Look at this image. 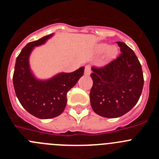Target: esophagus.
I'll return each mask as SVG.
<instances>
[{
	"mask_svg": "<svg viewBox=\"0 0 159 159\" xmlns=\"http://www.w3.org/2000/svg\"><path fill=\"white\" fill-rule=\"evenodd\" d=\"M84 74L86 75H89L91 74V67H90V65H86L85 70H84Z\"/></svg>",
	"mask_w": 159,
	"mask_h": 159,
	"instance_id": "esophagus-1",
	"label": "esophagus"
}]
</instances>
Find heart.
I'll return each mask as SVG.
<instances>
[{"instance_id": "heart-1", "label": "heart", "mask_w": 159, "mask_h": 159, "mask_svg": "<svg viewBox=\"0 0 159 159\" xmlns=\"http://www.w3.org/2000/svg\"><path fill=\"white\" fill-rule=\"evenodd\" d=\"M97 51L98 52H102L106 51V59L107 60H111L114 58H116L118 54V48L116 46H109L106 43H101L97 47Z\"/></svg>"}]
</instances>
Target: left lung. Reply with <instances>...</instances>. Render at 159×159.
Segmentation results:
<instances>
[{
	"instance_id": "left-lung-1",
	"label": "left lung",
	"mask_w": 159,
	"mask_h": 159,
	"mask_svg": "<svg viewBox=\"0 0 159 159\" xmlns=\"http://www.w3.org/2000/svg\"><path fill=\"white\" fill-rule=\"evenodd\" d=\"M121 53L103 67H92L93 85L90 101L94 111L105 118L123 116L140 98L144 79L134 51L123 42H116Z\"/></svg>"
}]
</instances>
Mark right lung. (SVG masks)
I'll use <instances>...</instances> for the list:
<instances>
[{
  "label": "right lung",
  "mask_w": 159,
  "mask_h": 159,
  "mask_svg": "<svg viewBox=\"0 0 159 159\" xmlns=\"http://www.w3.org/2000/svg\"><path fill=\"white\" fill-rule=\"evenodd\" d=\"M52 35L30 42L16 57L12 82L18 100L25 110L39 119L60 116L67 104V93L84 74V67L70 73H60L48 80H38L29 68V58L35 46L43 44Z\"/></svg>",
  "instance_id": "1"
}]
</instances>
